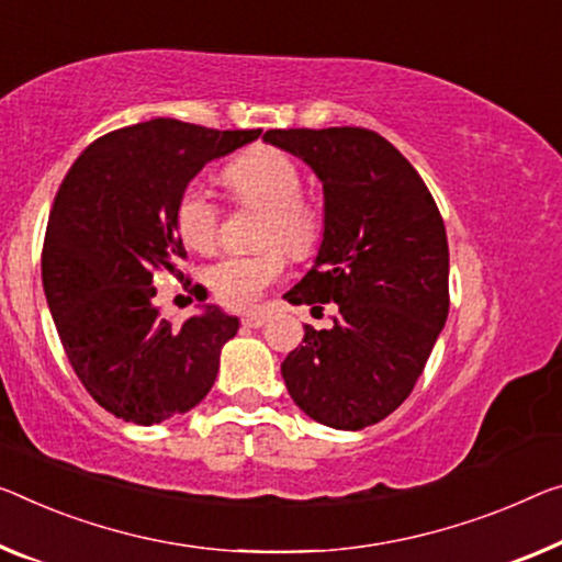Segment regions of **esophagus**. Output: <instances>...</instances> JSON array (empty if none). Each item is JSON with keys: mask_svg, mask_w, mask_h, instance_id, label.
Wrapping results in <instances>:
<instances>
[{"mask_svg": "<svg viewBox=\"0 0 562 562\" xmlns=\"http://www.w3.org/2000/svg\"><path fill=\"white\" fill-rule=\"evenodd\" d=\"M244 326H251V329H258V326H263L266 322H269V316L266 314H258V311H251V314H244Z\"/></svg>", "mask_w": 562, "mask_h": 562, "instance_id": "esophagus-1", "label": "esophagus"}]
</instances>
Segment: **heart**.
<instances>
[{"instance_id":"b5f03b06","label":"heart","mask_w":562,"mask_h":562,"mask_svg":"<svg viewBox=\"0 0 562 562\" xmlns=\"http://www.w3.org/2000/svg\"><path fill=\"white\" fill-rule=\"evenodd\" d=\"M223 180L236 201L269 211L263 221V244H281L299 258L314 251L322 238V215L301 195L304 178L289 153L258 145L228 162ZM176 228L188 248L201 254L213 251L221 236V205L205 188L188 186L176 205ZM283 248L223 256L205 271V281L223 304L251 306L286 269Z\"/></svg>"}]
</instances>
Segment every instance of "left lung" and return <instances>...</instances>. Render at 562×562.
<instances>
[{
    "instance_id": "1",
    "label": "left lung",
    "mask_w": 562,
    "mask_h": 562,
    "mask_svg": "<svg viewBox=\"0 0 562 562\" xmlns=\"http://www.w3.org/2000/svg\"><path fill=\"white\" fill-rule=\"evenodd\" d=\"M324 186V240L289 304L334 301L331 329L304 326L281 364L291 400L318 425L364 429L400 407L450 311V248L425 180L367 127L266 131Z\"/></svg>"
}]
</instances>
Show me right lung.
<instances>
[{"label":"right lung","mask_w":562,"mask_h":562,"mask_svg":"<svg viewBox=\"0 0 562 562\" xmlns=\"http://www.w3.org/2000/svg\"><path fill=\"white\" fill-rule=\"evenodd\" d=\"M258 135L148 120L94 140L59 186L42 286L75 374L120 419L160 425L205 400L218 376L238 318L205 306L172 324L153 304V276L180 273L186 258L176 228L180 193L205 162Z\"/></svg>","instance_id":"obj_1"}]
</instances>
